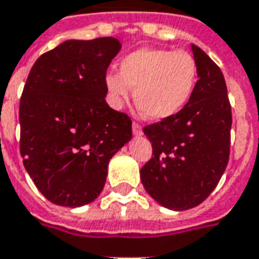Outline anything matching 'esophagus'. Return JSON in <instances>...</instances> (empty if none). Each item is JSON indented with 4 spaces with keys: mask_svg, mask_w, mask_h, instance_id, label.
<instances>
[{
    "mask_svg": "<svg viewBox=\"0 0 259 259\" xmlns=\"http://www.w3.org/2000/svg\"><path fill=\"white\" fill-rule=\"evenodd\" d=\"M132 130H133V135H135V136H142L143 135L142 126L137 123V122H133V123H132Z\"/></svg>",
    "mask_w": 259,
    "mask_h": 259,
    "instance_id": "1",
    "label": "esophagus"
}]
</instances>
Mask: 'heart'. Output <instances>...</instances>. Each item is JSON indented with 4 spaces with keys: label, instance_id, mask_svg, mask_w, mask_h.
<instances>
[{
    "label": "heart",
    "instance_id": "b5f03b06",
    "mask_svg": "<svg viewBox=\"0 0 259 259\" xmlns=\"http://www.w3.org/2000/svg\"><path fill=\"white\" fill-rule=\"evenodd\" d=\"M198 78V61L185 50L140 48L119 60L117 73L105 74L104 84L115 108H120L135 88V102L144 115L165 120L189 104Z\"/></svg>",
    "mask_w": 259,
    "mask_h": 259
}]
</instances>
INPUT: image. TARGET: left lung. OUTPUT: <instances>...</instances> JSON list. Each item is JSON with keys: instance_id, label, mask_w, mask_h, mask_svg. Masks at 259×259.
Wrapping results in <instances>:
<instances>
[{"instance_id": "1", "label": "left lung", "mask_w": 259, "mask_h": 259, "mask_svg": "<svg viewBox=\"0 0 259 259\" xmlns=\"http://www.w3.org/2000/svg\"><path fill=\"white\" fill-rule=\"evenodd\" d=\"M199 79L189 104L175 116L144 126L153 146L140 169L143 186L160 205L186 210L200 205L227 167L230 157L231 105L223 73L192 45Z\"/></svg>"}]
</instances>
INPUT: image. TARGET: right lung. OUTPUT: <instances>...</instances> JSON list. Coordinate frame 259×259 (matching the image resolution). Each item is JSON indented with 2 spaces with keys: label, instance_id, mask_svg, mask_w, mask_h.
I'll return each mask as SVG.
<instances>
[{
  "label": "right lung",
  "instance_id": "add662e5",
  "mask_svg": "<svg viewBox=\"0 0 259 259\" xmlns=\"http://www.w3.org/2000/svg\"><path fill=\"white\" fill-rule=\"evenodd\" d=\"M115 37L67 40L35 61L19 104L23 165L43 196L77 207L98 198L108 164L132 139V119L106 104Z\"/></svg>",
  "mask_w": 259,
  "mask_h": 259
}]
</instances>
